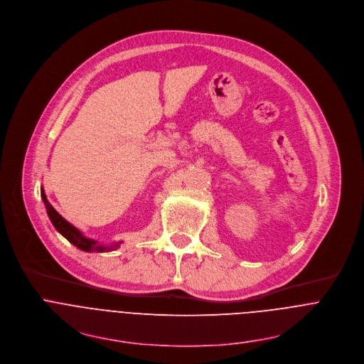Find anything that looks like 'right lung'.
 Wrapping results in <instances>:
<instances>
[{
  "label": "right lung",
  "instance_id": "obj_1",
  "mask_svg": "<svg viewBox=\"0 0 364 364\" xmlns=\"http://www.w3.org/2000/svg\"><path fill=\"white\" fill-rule=\"evenodd\" d=\"M40 192H42V199H43L46 211H48V215H49L52 224H53L55 228L69 241V243H72V245L76 246L77 249L84 250V252H88V253H92V252H95V253L112 252V250H115V249L119 247L121 241H118V243H112V245H107V246H105V245H100L98 241H95V240H92V238L85 237L76 227H73L70 223H68V221L50 205V203H49L48 198H46V193H45V191H43V188L40 189Z\"/></svg>",
  "mask_w": 364,
  "mask_h": 364
}]
</instances>
